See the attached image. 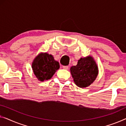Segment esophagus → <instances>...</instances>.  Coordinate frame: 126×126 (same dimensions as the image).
<instances>
[{
	"label": "esophagus",
	"instance_id": "34e87169",
	"mask_svg": "<svg viewBox=\"0 0 126 126\" xmlns=\"http://www.w3.org/2000/svg\"><path fill=\"white\" fill-rule=\"evenodd\" d=\"M63 69H65V70H68L69 66H63Z\"/></svg>",
	"mask_w": 126,
	"mask_h": 126
}]
</instances>
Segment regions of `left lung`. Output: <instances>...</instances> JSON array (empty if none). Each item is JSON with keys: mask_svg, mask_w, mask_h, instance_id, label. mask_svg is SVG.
<instances>
[{"mask_svg": "<svg viewBox=\"0 0 126 126\" xmlns=\"http://www.w3.org/2000/svg\"><path fill=\"white\" fill-rule=\"evenodd\" d=\"M70 70L75 84L80 88L90 86L98 74L97 65L90 55L81 57L77 65L71 66Z\"/></svg>", "mask_w": 126, "mask_h": 126, "instance_id": "8db88e82", "label": "left lung"}]
</instances>
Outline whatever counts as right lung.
Masks as SVG:
<instances>
[{"label": "right lung", "mask_w": 126, "mask_h": 126, "mask_svg": "<svg viewBox=\"0 0 126 126\" xmlns=\"http://www.w3.org/2000/svg\"><path fill=\"white\" fill-rule=\"evenodd\" d=\"M32 67L36 78L40 82L51 79L60 68L59 63L54 59L52 55L41 52L32 61Z\"/></svg>", "instance_id": "add662e5"}]
</instances>
